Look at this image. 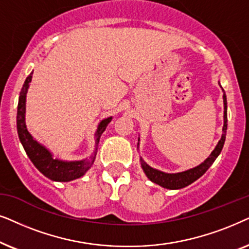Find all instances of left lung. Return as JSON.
Returning a JSON list of instances; mask_svg holds the SVG:
<instances>
[{
  "instance_id": "1",
  "label": "left lung",
  "mask_w": 249,
  "mask_h": 249,
  "mask_svg": "<svg viewBox=\"0 0 249 249\" xmlns=\"http://www.w3.org/2000/svg\"><path fill=\"white\" fill-rule=\"evenodd\" d=\"M223 102H224V125H223V128H222L223 133H222L221 140L218 141L217 145L215 147L214 150L212 151L210 157H208L206 160L204 161V163L198 165L197 167H194V168H191V170L181 172V173H173V174L164 173V172L155 170V168L149 166L147 163H144L143 159L140 158L142 170L144 171V173L148 177L149 180L152 181L156 184H159L160 187L174 190V189H181V188L187 187V185L191 184L192 182H195L197 178H199L201 175L205 174V172H206L208 168L211 167V165L214 163L215 159L217 158V156L221 154L222 148H223V145H224L225 135H227V127H228L227 108H228V106H227V95H225V93H224V90H223ZM139 140H140V139H139ZM138 145H139V143H138Z\"/></svg>"
}]
</instances>
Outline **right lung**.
I'll return each mask as SVG.
<instances>
[{"instance_id": "right-lung-1", "label": "right lung", "mask_w": 249, "mask_h": 249, "mask_svg": "<svg viewBox=\"0 0 249 249\" xmlns=\"http://www.w3.org/2000/svg\"><path fill=\"white\" fill-rule=\"evenodd\" d=\"M32 75L33 72H31L28 77L26 78L20 91V95H19L18 111H17V131H18L19 140H20L26 154L32 160V163L34 164V166L46 178H51L52 181L59 182H68L81 178L93 165L95 155H97L99 140H100L101 134L105 132L107 125L111 122L112 117L104 119L98 125L97 132H95V150L92 156H90V158L75 161H64L60 160V159L53 158L51 152L44 145L39 144L37 141L34 140V138L29 134L27 127H26V94H27L29 83L32 81Z\"/></svg>"}]
</instances>
